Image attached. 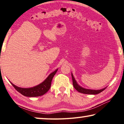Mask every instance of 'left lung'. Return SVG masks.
Wrapping results in <instances>:
<instances>
[{
  "label": "left lung",
  "mask_w": 124,
  "mask_h": 124,
  "mask_svg": "<svg viewBox=\"0 0 124 124\" xmlns=\"http://www.w3.org/2000/svg\"><path fill=\"white\" fill-rule=\"evenodd\" d=\"M71 77H72V79H73V84L74 88H75L76 90L78 91V92L83 93V94H91V95L98 94H99V93H100L101 92H102V91L104 90L106 88V87H105V88L100 89V90H91V89H87L84 88V87H81V86H80V85L78 84L72 73H71Z\"/></svg>",
  "instance_id": "obj_1"
}]
</instances>
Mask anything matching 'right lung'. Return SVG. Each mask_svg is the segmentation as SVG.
<instances>
[{
	"mask_svg": "<svg viewBox=\"0 0 124 124\" xmlns=\"http://www.w3.org/2000/svg\"><path fill=\"white\" fill-rule=\"evenodd\" d=\"M58 69H57L54 71L49 74V75L47 77L46 79L44 81L40 84L37 85V86L29 87V88H22L16 86L14 84H13L12 83H11V84L13 85L16 90L20 93L21 94L25 96L28 97H37L40 96L41 95H43L45 93L47 92L50 88L51 81L55 74L58 71Z\"/></svg>",
	"mask_w": 124,
	"mask_h": 124,
	"instance_id": "right-lung-1",
	"label": "right lung"
}]
</instances>
